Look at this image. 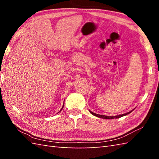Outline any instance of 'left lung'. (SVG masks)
Here are the masks:
<instances>
[{"mask_svg": "<svg viewBox=\"0 0 159 159\" xmlns=\"http://www.w3.org/2000/svg\"><path fill=\"white\" fill-rule=\"evenodd\" d=\"M134 110V109H133V110H131L130 111H129V112H128V113L121 114V115H119V116H102V115H99V114L94 113L92 112V111H89V112H90L91 113H92V114L93 115V116H96V117H100V118H102V119H106V120H111V119H114V118H116V119H117V118H120V117H123V116H126V115L132 112V111H133Z\"/></svg>", "mask_w": 159, "mask_h": 159, "instance_id": "8db88e82", "label": "left lung"}]
</instances>
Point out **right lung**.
<instances>
[{
  "label": "right lung",
  "mask_w": 159,
  "mask_h": 159,
  "mask_svg": "<svg viewBox=\"0 0 159 159\" xmlns=\"http://www.w3.org/2000/svg\"><path fill=\"white\" fill-rule=\"evenodd\" d=\"M63 105H64V103H63ZM63 107H62V108H61V110L59 111V112H60V111H61V110L63 109Z\"/></svg>",
  "instance_id": "1"
}]
</instances>
